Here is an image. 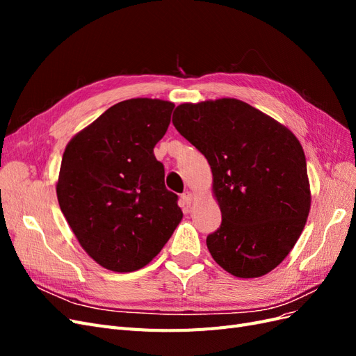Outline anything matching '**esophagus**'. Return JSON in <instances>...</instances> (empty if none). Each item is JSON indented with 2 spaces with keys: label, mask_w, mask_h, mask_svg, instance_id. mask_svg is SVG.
Returning a JSON list of instances; mask_svg holds the SVG:
<instances>
[{
  "label": "esophagus",
  "mask_w": 356,
  "mask_h": 356,
  "mask_svg": "<svg viewBox=\"0 0 356 356\" xmlns=\"http://www.w3.org/2000/svg\"><path fill=\"white\" fill-rule=\"evenodd\" d=\"M191 202H193V193L191 191H186L184 193V195H182L181 196V204H182V207H190V204H191Z\"/></svg>",
  "instance_id": "1"
}]
</instances>
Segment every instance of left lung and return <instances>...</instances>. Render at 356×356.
Returning a JSON list of instances; mask_svg holds the SVG:
<instances>
[{"label":"left lung","mask_w":356,"mask_h":356,"mask_svg":"<svg viewBox=\"0 0 356 356\" xmlns=\"http://www.w3.org/2000/svg\"><path fill=\"white\" fill-rule=\"evenodd\" d=\"M172 123L212 170L222 217L207 238L213 260L238 277L272 272L294 248L310 209L298 139L272 117L230 98L181 104Z\"/></svg>","instance_id":"obj_1"}]
</instances>
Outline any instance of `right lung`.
Instances as JSON below:
<instances>
[{
    "mask_svg": "<svg viewBox=\"0 0 356 356\" xmlns=\"http://www.w3.org/2000/svg\"><path fill=\"white\" fill-rule=\"evenodd\" d=\"M174 108L148 98L118 102L63 153L56 184L60 211L83 250L108 270L148 264L182 218L153 152Z\"/></svg>",
    "mask_w": 356,
    "mask_h": 356,
    "instance_id": "obj_1",
    "label": "right lung"
}]
</instances>
